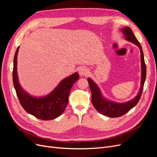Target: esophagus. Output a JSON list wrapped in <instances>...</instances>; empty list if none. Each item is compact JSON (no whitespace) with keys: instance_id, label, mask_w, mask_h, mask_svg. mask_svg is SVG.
Here are the masks:
<instances>
[{"instance_id":"34e87169","label":"esophagus","mask_w":157,"mask_h":157,"mask_svg":"<svg viewBox=\"0 0 157 157\" xmlns=\"http://www.w3.org/2000/svg\"><path fill=\"white\" fill-rule=\"evenodd\" d=\"M78 73H79V75L81 76V77H84V76H86L88 73V69L85 67H82L80 68L78 71Z\"/></svg>"}]
</instances>
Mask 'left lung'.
Returning a JSON list of instances; mask_svg holds the SVG:
<instances>
[{
	"label": "left lung",
	"instance_id": "obj_1",
	"mask_svg": "<svg viewBox=\"0 0 157 157\" xmlns=\"http://www.w3.org/2000/svg\"><path fill=\"white\" fill-rule=\"evenodd\" d=\"M121 31L124 35L125 39L139 47L141 53V78L140 88L137 96L132 99L131 100L124 102L118 103L113 101L105 98L103 96L100 88L94 80L88 78V81L90 85V90L92 92V103L95 109L102 115L111 117H118L124 115L130 109L135 107L138 103L143 92L145 80L146 78V65L144 61V52L142 50L141 46L139 41L137 40L134 33H133L129 27H124L121 29Z\"/></svg>",
	"mask_w": 157,
	"mask_h": 157
}]
</instances>
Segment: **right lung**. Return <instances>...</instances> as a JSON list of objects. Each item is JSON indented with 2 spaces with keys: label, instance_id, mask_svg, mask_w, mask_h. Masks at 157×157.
Wrapping results in <instances>:
<instances>
[{
  "label": "right lung",
  "instance_id": "1",
  "mask_svg": "<svg viewBox=\"0 0 157 157\" xmlns=\"http://www.w3.org/2000/svg\"><path fill=\"white\" fill-rule=\"evenodd\" d=\"M17 48L13 59V83L17 98L26 112L39 119L49 121L58 117L63 113L68 104L69 95L73 84L79 78L75 73L63 79L52 91L44 96H31L23 89L19 82L17 71V59L19 51Z\"/></svg>",
  "mask_w": 157,
  "mask_h": 157
}]
</instances>
